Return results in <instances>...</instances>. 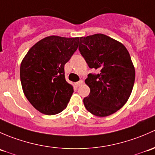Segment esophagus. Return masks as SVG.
<instances>
[{"label": "esophagus", "instance_id": "obj_1", "mask_svg": "<svg viewBox=\"0 0 155 155\" xmlns=\"http://www.w3.org/2000/svg\"><path fill=\"white\" fill-rule=\"evenodd\" d=\"M83 83H84V81H78V82L76 83L75 84H76V86H77V87H80L81 85H82Z\"/></svg>", "mask_w": 155, "mask_h": 155}]
</instances>
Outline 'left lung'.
Wrapping results in <instances>:
<instances>
[{
  "label": "left lung",
  "mask_w": 155,
  "mask_h": 155,
  "mask_svg": "<svg viewBox=\"0 0 155 155\" xmlns=\"http://www.w3.org/2000/svg\"><path fill=\"white\" fill-rule=\"evenodd\" d=\"M79 51L90 68L85 83L90 93L84 98L86 109L97 116H107L127 102L133 89L135 69L122 43L101 33L80 38Z\"/></svg>",
  "instance_id": "obj_1"
}]
</instances>
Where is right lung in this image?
Segmentation results:
<instances>
[{
  "label": "right lung",
  "mask_w": 155,
  "mask_h": 155,
  "mask_svg": "<svg viewBox=\"0 0 155 155\" xmlns=\"http://www.w3.org/2000/svg\"><path fill=\"white\" fill-rule=\"evenodd\" d=\"M80 38L51 36L28 51L20 67L24 93L39 112L55 115L67 107L74 92L65 78L64 66L77 51Z\"/></svg>",
  "instance_id": "obj_1"
}]
</instances>
